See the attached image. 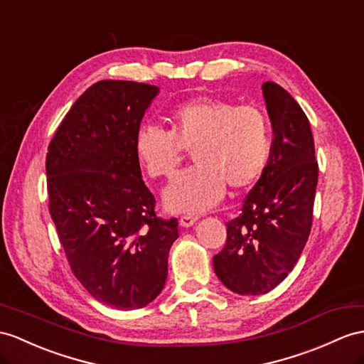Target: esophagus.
Instances as JSON below:
<instances>
[{"mask_svg": "<svg viewBox=\"0 0 364 364\" xmlns=\"http://www.w3.org/2000/svg\"><path fill=\"white\" fill-rule=\"evenodd\" d=\"M198 219L199 218L194 216V215H183L179 219V224H181V227H191V225L198 223Z\"/></svg>", "mask_w": 364, "mask_h": 364, "instance_id": "obj_1", "label": "esophagus"}]
</instances>
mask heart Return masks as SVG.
<instances>
[{"instance_id": "heart-1", "label": "heart", "mask_w": 364, "mask_h": 364, "mask_svg": "<svg viewBox=\"0 0 364 364\" xmlns=\"http://www.w3.org/2000/svg\"><path fill=\"white\" fill-rule=\"evenodd\" d=\"M170 131L145 123L134 139L136 156L153 179H171L191 151L196 165L177 176L164 199L176 213H202L224 198L227 183L249 188L267 168L272 134L267 115L252 105L199 97L168 112Z\"/></svg>"}]
</instances>
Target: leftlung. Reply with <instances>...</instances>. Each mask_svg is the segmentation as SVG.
<instances>
[{"label": "left lung", "mask_w": 364, "mask_h": 364, "mask_svg": "<svg viewBox=\"0 0 364 364\" xmlns=\"http://www.w3.org/2000/svg\"><path fill=\"white\" fill-rule=\"evenodd\" d=\"M273 141L267 168L227 223L224 249L213 258L223 284L239 295L273 290L295 267L314 219L318 183L314 136L304 111L284 87L262 85Z\"/></svg>", "instance_id": "1"}]
</instances>
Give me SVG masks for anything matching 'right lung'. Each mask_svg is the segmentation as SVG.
<instances>
[{"mask_svg":"<svg viewBox=\"0 0 364 364\" xmlns=\"http://www.w3.org/2000/svg\"><path fill=\"white\" fill-rule=\"evenodd\" d=\"M159 87L102 80L78 97L46 156L49 211L75 278L100 303L145 307L161 294L177 219L156 216L134 139Z\"/></svg>","mask_w":364,"mask_h":364,"instance_id":"1","label":"right lung"}]
</instances>
